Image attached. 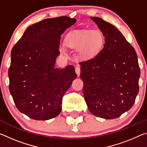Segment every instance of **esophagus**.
Returning a JSON list of instances; mask_svg holds the SVG:
<instances>
[{
    "label": "esophagus",
    "mask_w": 147,
    "mask_h": 147,
    "mask_svg": "<svg viewBox=\"0 0 147 147\" xmlns=\"http://www.w3.org/2000/svg\"><path fill=\"white\" fill-rule=\"evenodd\" d=\"M75 71H76V73L77 74V75L79 76L80 74V68L79 67H76Z\"/></svg>",
    "instance_id": "1"
}]
</instances>
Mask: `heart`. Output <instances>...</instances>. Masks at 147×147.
<instances>
[{"label": "heart", "mask_w": 147, "mask_h": 147, "mask_svg": "<svg viewBox=\"0 0 147 147\" xmlns=\"http://www.w3.org/2000/svg\"><path fill=\"white\" fill-rule=\"evenodd\" d=\"M104 38L98 30H80L71 32L66 37L65 43L69 48L78 51L81 56L90 58L97 54L102 48ZM61 53L67 55L64 46L59 47Z\"/></svg>", "instance_id": "1"}]
</instances>
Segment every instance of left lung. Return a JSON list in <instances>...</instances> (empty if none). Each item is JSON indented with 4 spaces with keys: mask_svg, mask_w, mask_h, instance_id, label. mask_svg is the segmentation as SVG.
<instances>
[{
    "mask_svg": "<svg viewBox=\"0 0 147 147\" xmlns=\"http://www.w3.org/2000/svg\"><path fill=\"white\" fill-rule=\"evenodd\" d=\"M90 18L102 32L105 43L95 56L79 63L84 96L93 115L115 119L132 107L138 94V56L115 26L99 17Z\"/></svg>",
    "mask_w": 147,
    "mask_h": 147,
    "instance_id": "1",
    "label": "left lung"
}]
</instances>
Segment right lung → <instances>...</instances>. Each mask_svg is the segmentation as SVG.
Returning a JSON list of instances; mask_svg holds the SVG:
<instances>
[{"label": "right lung", "mask_w": 147, "mask_h": 147, "mask_svg": "<svg viewBox=\"0 0 147 147\" xmlns=\"http://www.w3.org/2000/svg\"><path fill=\"white\" fill-rule=\"evenodd\" d=\"M66 16L32 24L11 52L9 92L17 108L34 120L55 117L62 99L76 78L74 67L55 68L61 34L75 23Z\"/></svg>", "instance_id": "1"}]
</instances>
